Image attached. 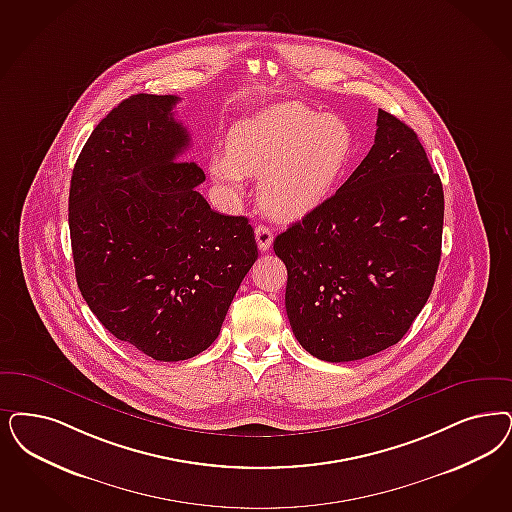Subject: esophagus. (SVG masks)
<instances>
[{
	"instance_id": "obj_1",
	"label": "esophagus",
	"mask_w": 512,
	"mask_h": 512,
	"mask_svg": "<svg viewBox=\"0 0 512 512\" xmlns=\"http://www.w3.org/2000/svg\"><path fill=\"white\" fill-rule=\"evenodd\" d=\"M255 238H257V246H259L261 251H268V247L272 246V242H274L272 230L265 227V225H259L255 229Z\"/></svg>"
}]
</instances>
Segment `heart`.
Segmentation results:
<instances>
[{
    "instance_id": "b5f03b06",
    "label": "heart",
    "mask_w": 512,
    "mask_h": 512,
    "mask_svg": "<svg viewBox=\"0 0 512 512\" xmlns=\"http://www.w3.org/2000/svg\"><path fill=\"white\" fill-rule=\"evenodd\" d=\"M350 126L299 104H276L230 128L227 155L210 162L212 176L238 191L242 177H261L259 198L278 219L319 208L352 157Z\"/></svg>"
}]
</instances>
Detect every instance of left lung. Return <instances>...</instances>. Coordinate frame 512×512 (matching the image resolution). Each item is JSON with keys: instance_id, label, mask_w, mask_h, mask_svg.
<instances>
[{"instance_id": "1", "label": "left lung", "mask_w": 512, "mask_h": 512, "mask_svg": "<svg viewBox=\"0 0 512 512\" xmlns=\"http://www.w3.org/2000/svg\"><path fill=\"white\" fill-rule=\"evenodd\" d=\"M369 155L314 212L278 234L285 310L314 357L357 361L397 344L431 295L444 193L416 132L378 109Z\"/></svg>"}]
</instances>
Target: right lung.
<instances>
[{"mask_svg":"<svg viewBox=\"0 0 512 512\" xmlns=\"http://www.w3.org/2000/svg\"><path fill=\"white\" fill-rule=\"evenodd\" d=\"M177 96L134 94L92 130L75 162L70 236L75 278L115 338L157 361H183L219 336L257 261L246 217L213 212L181 160L191 145Z\"/></svg>","mask_w":512,"mask_h":512,"instance_id":"1","label":"right lung"}]
</instances>
